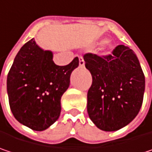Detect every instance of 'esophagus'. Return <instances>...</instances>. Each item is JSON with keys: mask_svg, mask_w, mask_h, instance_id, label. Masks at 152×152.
<instances>
[{"mask_svg": "<svg viewBox=\"0 0 152 152\" xmlns=\"http://www.w3.org/2000/svg\"><path fill=\"white\" fill-rule=\"evenodd\" d=\"M79 60H80V67H83V66H85V60H84L82 56H80V57H79Z\"/></svg>", "mask_w": 152, "mask_h": 152, "instance_id": "1", "label": "esophagus"}]
</instances>
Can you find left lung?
<instances>
[{
    "mask_svg": "<svg viewBox=\"0 0 152 152\" xmlns=\"http://www.w3.org/2000/svg\"><path fill=\"white\" fill-rule=\"evenodd\" d=\"M92 83L87 92V113L94 125L105 132L118 131L131 123L143 103L145 75L137 57L118 45L112 53L84 54Z\"/></svg>",
    "mask_w": 152,
    "mask_h": 152,
    "instance_id": "8db88e82",
    "label": "left lung"
}]
</instances>
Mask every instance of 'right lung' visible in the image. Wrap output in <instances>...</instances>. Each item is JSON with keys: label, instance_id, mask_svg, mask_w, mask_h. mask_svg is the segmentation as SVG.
<instances>
[{"label": "right lung", "instance_id": "1", "mask_svg": "<svg viewBox=\"0 0 152 152\" xmlns=\"http://www.w3.org/2000/svg\"><path fill=\"white\" fill-rule=\"evenodd\" d=\"M79 66L75 57L66 66H57L50 51L39 48L34 39L20 49L7 79L8 101L17 120L34 131H44L60 117V99Z\"/></svg>", "mask_w": 152, "mask_h": 152}]
</instances>
